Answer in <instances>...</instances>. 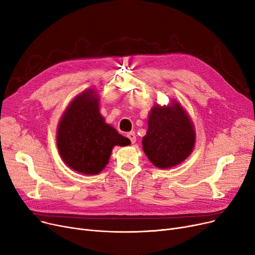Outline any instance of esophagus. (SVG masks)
<instances>
[{"label":"esophagus","instance_id":"obj_1","mask_svg":"<svg viewBox=\"0 0 255 255\" xmlns=\"http://www.w3.org/2000/svg\"><path fill=\"white\" fill-rule=\"evenodd\" d=\"M127 137L130 139V141H131L132 143H134V142L136 141V135H135V132H133V131L129 132L128 134H127Z\"/></svg>","mask_w":255,"mask_h":255}]
</instances>
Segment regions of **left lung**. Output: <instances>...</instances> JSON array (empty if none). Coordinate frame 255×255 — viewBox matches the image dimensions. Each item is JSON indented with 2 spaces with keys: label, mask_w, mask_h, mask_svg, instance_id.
I'll return each instance as SVG.
<instances>
[{
  "label": "left lung",
  "mask_w": 255,
  "mask_h": 255,
  "mask_svg": "<svg viewBox=\"0 0 255 255\" xmlns=\"http://www.w3.org/2000/svg\"><path fill=\"white\" fill-rule=\"evenodd\" d=\"M195 139L192 120L177 100L152 107L141 142L144 154L156 167L170 168L185 161L194 149Z\"/></svg>",
  "instance_id": "1"
}]
</instances>
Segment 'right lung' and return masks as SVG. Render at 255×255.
Segmentation results:
<instances>
[{
	"instance_id": "obj_1",
	"label": "right lung",
	"mask_w": 255,
	"mask_h": 255,
	"mask_svg": "<svg viewBox=\"0 0 255 255\" xmlns=\"http://www.w3.org/2000/svg\"><path fill=\"white\" fill-rule=\"evenodd\" d=\"M99 106L95 90L82 92L67 106L57 129V145L64 163L86 176L98 175L104 169L115 145L130 143L105 123Z\"/></svg>"
}]
</instances>
